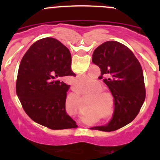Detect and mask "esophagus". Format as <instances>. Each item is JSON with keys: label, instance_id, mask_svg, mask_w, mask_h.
I'll use <instances>...</instances> for the list:
<instances>
[{"label": "esophagus", "instance_id": "34e87169", "mask_svg": "<svg viewBox=\"0 0 160 160\" xmlns=\"http://www.w3.org/2000/svg\"><path fill=\"white\" fill-rule=\"evenodd\" d=\"M72 90H77V88H76V87L75 86H72Z\"/></svg>", "mask_w": 160, "mask_h": 160}]
</instances>
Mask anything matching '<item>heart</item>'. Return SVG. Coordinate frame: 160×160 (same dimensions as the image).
<instances>
[{
    "instance_id": "1",
    "label": "heart",
    "mask_w": 160,
    "mask_h": 160,
    "mask_svg": "<svg viewBox=\"0 0 160 160\" xmlns=\"http://www.w3.org/2000/svg\"><path fill=\"white\" fill-rule=\"evenodd\" d=\"M84 72V71H83ZM95 83V80L93 78L88 76H80L75 79L73 82V84L77 87V88L83 90H90V87ZM106 95H110V93H106V92H99L96 93V96L104 97ZM111 96V95H110Z\"/></svg>"
}]
</instances>
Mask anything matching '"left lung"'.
Wrapping results in <instances>:
<instances>
[{"instance_id": "obj_1", "label": "left lung", "mask_w": 160, "mask_h": 160, "mask_svg": "<svg viewBox=\"0 0 160 160\" xmlns=\"http://www.w3.org/2000/svg\"><path fill=\"white\" fill-rule=\"evenodd\" d=\"M92 62L101 69L99 79L110 89L114 99V112L101 131H114L129 124L139 112L146 98L143 71L140 62L127 46L108 41L93 51Z\"/></svg>"}]
</instances>
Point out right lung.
<instances>
[{
  "mask_svg": "<svg viewBox=\"0 0 160 160\" xmlns=\"http://www.w3.org/2000/svg\"><path fill=\"white\" fill-rule=\"evenodd\" d=\"M70 76H76L70 52L60 42L45 38L30 46L19 65L16 92L32 120L53 130L77 128L66 111Z\"/></svg>",
  "mask_w": 160,
  "mask_h": 160,
  "instance_id": "obj_1",
  "label": "right lung"
}]
</instances>
